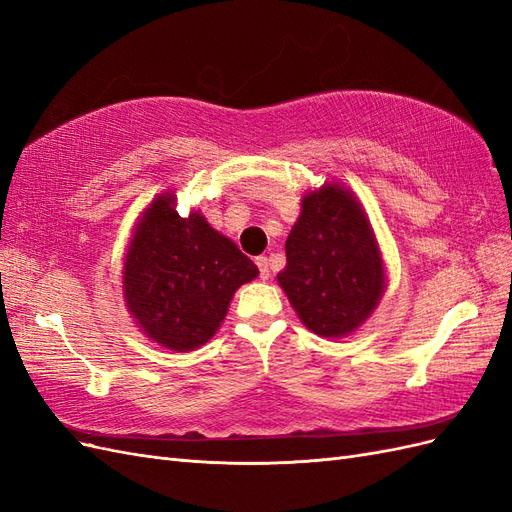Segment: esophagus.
Here are the masks:
<instances>
[{
    "label": "esophagus",
    "instance_id": "1",
    "mask_svg": "<svg viewBox=\"0 0 512 512\" xmlns=\"http://www.w3.org/2000/svg\"><path fill=\"white\" fill-rule=\"evenodd\" d=\"M256 265H258V269H260V277H262V280H269L271 271H269V260H267V256L256 258Z\"/></svg>",
    "mask_w": 512,
    "mask_h": 512
}]
</instances>
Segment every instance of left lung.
I'll return each instance as SVG.
<instances>
[{"label": "left lung", "instance_id": "obj_1", "mask_svg": "<svg viewBox=\"0 0 512 512\" xmlns=\"http://www.w3.org/2000/svg\"><path fill=\"white\" fill-rule=\"evenodd\" d=\"M286 260L277 284L299 320L320 337L359 331L386 290L374 228L359 198L339 181L303 194L286 239Z\"/></svg>", "mask_w": 512, "mask_h": 512}]
</instances>
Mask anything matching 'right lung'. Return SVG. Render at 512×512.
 <instances>
[{"mask_svg": "<svg viewBox=\"0 0 512 512\" xmlns=\"http://www.w3.org/2000/svg\"><path fill=\"white\" fill-rule=\"evenodd\" d=\"M258 267L200 211L177 213L166 190L141 211L123 254L121 290L138 329L173 352L205 346Z\"/></svg>", "mask_w": 512, "mask_h": 512, "instance_id": "obj_1", "label": "right lung"}]
</instances>
